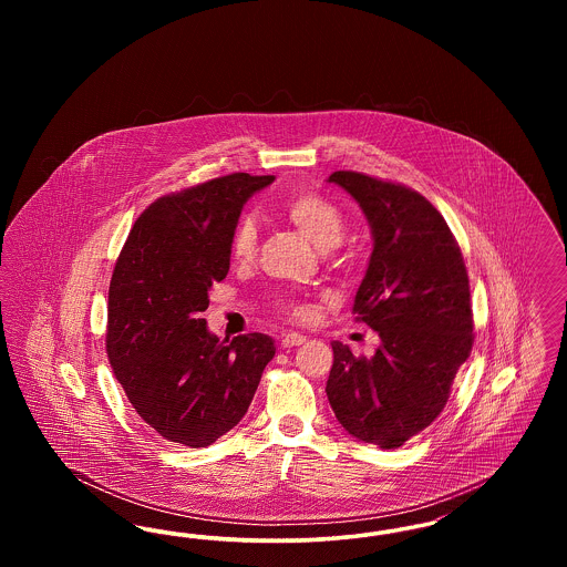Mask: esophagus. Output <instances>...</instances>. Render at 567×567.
Returning <instances> with one entry per match:
<instances>
[{"label":"esophagus","instance_id":"obj_1","mask_svg":"<svg viewBox=\"0 0 567 567\" xmlns=\"http://www.w3.org/2000/svg\"><path fill=\"white\" fill-rule=\"evenodd\" d=\"M303 342H306V336L291 331V333H285V336H282L280 347H282V349H291V347H299V344H303Z\"/></svg>","mask_w":567,"mask_h":567}]
</instances>
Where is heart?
I'll return each mask as SVG.
<instances>
[{
	"mask_svg": "<svg viewBox=\"0 0 567 567\" xmlns=\"http://www.w3.org/2000/svg\"><path fill=\"white\" fill-rule=\"evenodd\" d=\"M280 210L301 231V236L319 250H331L344 238L347 227H344L342 210L333 202H329L327 197L315 193V190H297L293 195H289L282 202ZM231 252L243 264L255 257L257 225L250 216H244L236 225L234 236H231ZM276 303L287 315H293V317L303 315V310L297 306L296 301H291L287 297H280Z\"/></svg>",
	"mask_w": 567,
	"mask_h": 567,
	"instance_id": "1",
	"label": "heart"
}]
</instances>
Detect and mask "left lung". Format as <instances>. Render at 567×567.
<instances>
[{
    "mask_svg": "<svg viewBox=\"0 0 567 567\" xmlns=\"http://www.w3.org/2000/svg\"><path fill=\"white\" fill-rule=\"evenodd\" d=\"M370 223L374 250L352 303L380 338L354 357L333 342L327 398L352 437L398 449L430 427L474 342L470 280L444 216L416 190L359 172H333Z\"/></svg>",
    "mask_w": 567,
    "mask_h": 567,
    "instance_id": "8db88e82",
    "label": "left lung"
}]
</instances>
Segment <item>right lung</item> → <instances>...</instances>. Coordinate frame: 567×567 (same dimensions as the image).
I'll return each instance as SVG.
<instances>
[{"mask_svg":"<svg viewBox=\"0 0 567 567\" xmlns=\"http://www.w3.org/2000/svg\"><path fill=\"white\" fill-rule=\"evenodd\" d=\"M274 176L229 174L163 195L132 227L109 291L110 365L146 425L204 449L243 421L276 347L266 333L218 340L202 312L229 271L250 195Z\"/></svg>","mask_w":567,"mask_h":567,"instance_id":"1","label":"right lung"}]
</instances>
